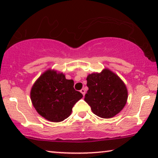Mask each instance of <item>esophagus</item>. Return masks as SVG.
Segmentation results:
<instances>
[{
    "mask_svg": "<svg viewBox=\"0 0 158 158\" xmlns=\"http://www.w3.org/2000/svg\"><path fill=\"white\" fill-rule=\"evenodd\" d=\"M80 92H81L82 94H83V96H84V95H85V94H86L85 89H81V91H80Z\"/></svg>",
    "mask_w": 158,
    "mask_h": 158,
    "instance_id": "1",
    "label": "esophagus"
}]
</instances>
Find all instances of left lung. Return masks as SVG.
<instances>
[{
    "instance_id": "obj_1",
    "label": "left lung",
    "mask_w": 158,
    "mask_h": 158,
    "mask_svg": "<svg viewBox=\"0 0 158 158\" xmlns=\"http://www.w3.org/2000/svg\"><path fill=\"white\" fill-rule=\"evenodd\" d=\"M89 90L84 101L94 114L110 118L123 109L128 99V90L123 81L108 69L92 73L86 78Z\"/></svg>"
}]
</instances>
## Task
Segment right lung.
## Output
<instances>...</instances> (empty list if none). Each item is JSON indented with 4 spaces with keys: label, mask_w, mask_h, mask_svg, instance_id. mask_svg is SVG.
Returning a JSON list of instances; mask_svg holds the SVG:
<instances>
[{
    "label": "right lung",
    "mask_w": 158,
    "mask_h": 158,
    "mask_svg": "<svg viewBox=\"0 0 158 158\" xmlns=\"http://www.w3.org/2000/svg\"><path fill=\"white\" fill-rule=\"evenodd\" d=\"M83 95L74 89V81L62 73L48 69L33 84L30 98L37 113L52 122H60L70 116L72 108Z\"/></svg>",
    "instance_id": "obj_1"
}]
</instances>
